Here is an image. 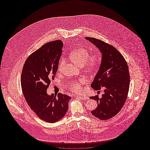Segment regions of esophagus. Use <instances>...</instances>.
<instances>
[{"label": "esophagus", "instance_id": "esophagus-1", "mask_svg": "<svg viewBox=\"0 0 150 150\" xmlns=\"http://www.w3.org/2000/svg\"><path fill=\"white\" fill-rule=\"evenodd\" d=\"M77 98H79L81 100H89V98L87 97H80V96H77Z\"/></svg>", "mask_w": 150, "mask_h": 150}]
</instances>
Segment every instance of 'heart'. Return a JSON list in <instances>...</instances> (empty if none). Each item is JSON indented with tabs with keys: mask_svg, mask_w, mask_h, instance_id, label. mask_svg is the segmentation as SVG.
<instances>
[{
	"mask_svg": "<svg viewBox=\"0 0 150 150\" xmlns=\"http://www.w3.org/2000/svg\"><path fill=\"white\" fill-rule=\"evenodd\" d=\"M69 59L74 64L82 66L86 64V69L89 71H93L97 69L100 62L98 54L93 53L89 55V52L86 48L79 47L72 50L69 55ZM64 64V61H62L58 66V71L61 72ZM85 83V80L80 78L71 81L68 84V87L74 92L80 93L82 91V86Z\"/></svg>",
	"mask_w": 150,
	"mask_h": 150,
	"instance_id": "heart-1",
	"label": "heart"
}]
</instances>
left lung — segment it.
<instances>
[{"mask_svg":"<svg viewBox=\"0 0 150 150\" xmlns=\"http://www.w3.org/2000/svg\"><path fill=\"white\" fill-rule=\"evenodd\" d=\"M86 39L102 54L99 70L91 86L96 91L103 88L104 94L100 98L98 95L90 97L98 103L91 113L100 120H108L119 113L127 98L130 85L128 66L125 58L112 45L94 38Z\"/></svg>","mask_w":150,"mask_h":150,"instance_id":"8db88e82","label":"left lung"}]
</instances>
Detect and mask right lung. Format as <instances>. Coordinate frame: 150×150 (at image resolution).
Returning a JSON list of instances; mask_svg holds the SVG:
<instances>
[{
  "mask_svg": "<svg viewBox=\"0 0 150 150\" xmlns=\"http://www.w3.org/2000/svg\"><path fill=\"white\" fill-rule=\"evenodd\" d=\"M64 44L60 40L46 43L29 56L23 66L22 89L31 109L44 121L54 123L64 117L71 97L49 95L47 90L54 79Z\"/></svg>",
  "mask_w": 150,
  "mask_h": 150,
  "instance_id": "obj_1",
  "label": "right lung"
}]
</instances>
